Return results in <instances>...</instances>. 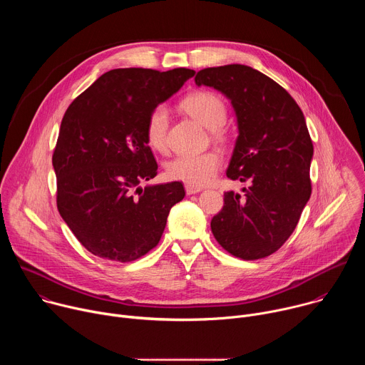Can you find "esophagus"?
<instances>
[{
	"instance_id": "obj_1",
	"label": "esophagus",
	"mask_w": 365,
	"mask_h": 365,
	"mask_svg": "<svg viewBox=\"0 0 365 365\" xmlns=\"http://www.w3.org/2000/svg\"><path fill=\"white\" fill-rule=\"evenodd\" d=\"M185 190H186V195H195V193H199V192L202 190V187L186 185V186H185Z\"/></svg>"
}]
</instances>
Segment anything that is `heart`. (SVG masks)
Here are the masks:
<instances>
[{
	"instance_id": "1",
	"label": "heart",
	"mask_w": 365,
	"mask_h": 365,
	"mask_svg": "<svg viewBox=\"0 0 365 365\" xmlns=\"http://www.w3.org/2000/svg\"><path fill=\"white\" fill-rule=\"evenodd\" d=\"M182 108L210 131H218L227 121V107L220 96L200 91L186 96ZM169 128V111L165 106L155 107L145 123V138L151 148L165 150ZM221 165L217 151L176 155L166 165V176L190 186H203L211 182Z\"/></svg>"
}]
</instances>
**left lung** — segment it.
I'll list each match as a JSON object with an SVG mask.
<instances>
[{"mask_svg":"<svg viewBox=\"0 0 365 365\" xmlns=\"http://www.w3.org/2000/svg\"><path fill=\"white\" fill-rule=\"evenodd\" d=\"M195 83L230 99L238 137L227 176L250 183L242 195L224 193L212 234L235 257H267L292 235L312 192L314 145L303 113L277 82L245 65L202 69Z\"/></svg>","mask_w":365,"mask_h":365,"instance_id":"obj_1","label":"left lung"}]
</instances>
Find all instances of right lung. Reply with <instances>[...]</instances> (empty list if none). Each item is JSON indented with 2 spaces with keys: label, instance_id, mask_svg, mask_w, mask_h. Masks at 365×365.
<instances>
[{
  "label": "right lung",
  "instance_id": "1",
  "mask_svg": "<svg viewBox=\"0 0 365 365\" xmlns=\"http://www.w3.org/2000/svg\"><path fill=\"white\" fill-rule=\"evenodd\" d=\"M195 71L113 69L66 110L53 169L58 210L79 242L111 262H133L159 244L180 182L147 185L158 175L145 138L150 113L176 93Z\"/></svg>",
  "mask_w": 365,
  "mask_h": 365
}]
</instances>
